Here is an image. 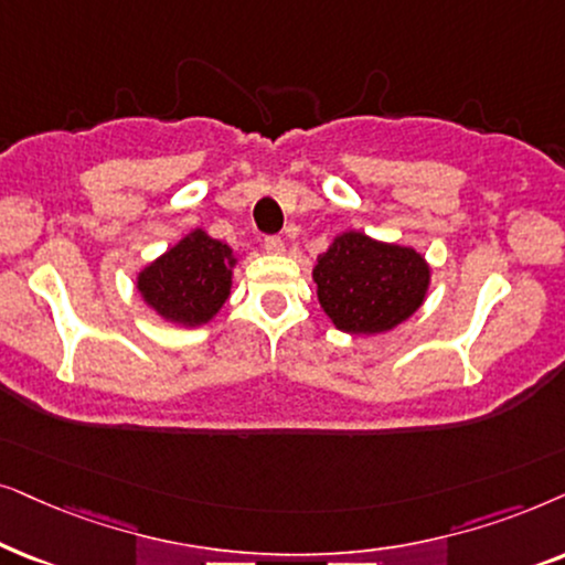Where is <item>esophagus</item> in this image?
Here are the masks:
<instances>
[{
    "label": "esophagus",
    "instance_id": "34e87169",
    "mask_svg": "<svg viewBox=\"0 0 565 565\" xmlns=\"http://www.w3.org/2000/svg\"><path fill=\"white\" fill-rule=\"evenodd\" d=\"M263 250L270 253V255H281L284 253V239L278 235H270L263 239Z\"/></svg>",
    "mask_w": 565,
    "mask_h": 565
}]
</instances>
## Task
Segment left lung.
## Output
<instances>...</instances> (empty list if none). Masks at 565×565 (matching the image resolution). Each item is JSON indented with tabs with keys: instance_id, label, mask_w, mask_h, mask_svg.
Here are the masks:
<instances>
[{
	"instance_id": "left-lung-1",
	"label": "left lung",
	"mask_w": 565,
	"mask_h": 565,
	"mask_svg": "<svg viewBox=\"0 0 565 565\" xmlns=\"http://www.w3.org/2000/svg\"><path fill=\"white\" fill-rule=\"evenodd\" d=\"M312 281L322 312L338 330L377 335L395 330L426 302L431 266L416 247L349 230L318 255Z\"/></svg>"
}]
</instances>
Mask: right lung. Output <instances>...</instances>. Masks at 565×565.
<instances>
[{"instance_id": "obj_1", "label": "right lung", "mask_w": 565, "mask_h": 565, "mask_svg": "<svg viewBox=\"0 0 565 565\" xmlns=\"http://www.w3.org/2000/svg\"><path fill=\"white\" fill-rule=\"evenodd\" d=\"M237 255L227 243L195 227L137 274V291L149 310L180 328L206 326L232 291Z\"/></svg>"}]
</instances>
